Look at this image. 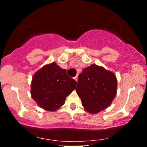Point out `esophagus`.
<instances>
[{
    "label": "esophagus",
    "instance_id": "34e87169",
    "mask_svg": "<svg viewBox=\"0 0 147 147\" xmlns=\"http://www.w3.org/2000/svg\"><path fill=\"white\" fill-rule=\"evenodd\" d=\"M74 79H75L76 82H77V80H78V77H77V76H75V77H74Z\"/></svg>",
    "mask_w": 147,
    "mask_h": 147
}]
</instances>
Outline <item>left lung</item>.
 Returning <instances> with one entry per match:
<instances>
[{
    "label": "left lung",
    "mask_w": 147,
    "mask_h": 147,
    "mask_svg": "<svg viewBox=\"0 0 147 147\" xmlns=\"http://www.w3.org/2000/svg\"><path fill=\"white\" fill-rule=\"evenodd\" d=\"M117 84L114 73L92 64L79 75L76 91L86 111L95 114L110 106L117 93Z\"/></svg>",
    "instance_id": "left-lung-1"
}]
</instances>
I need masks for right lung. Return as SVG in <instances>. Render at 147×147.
Here are the masks:
<instances>
[{
    "mask_svg": "<svg viewBox=\"0 0 147 147\" xmlns=\"http://www.w3.org/2000/svg\"><path fill=\"white\" fill-rule=\"evenodd\" d=\"M76 86L77 82L67 75L66 70L53 62L44 65L33 76L31 95L42 109L55 111L63 105Z\"/></svg>",
    "mask_w": 147,
    "mask_h": 147,
    "instance_id": "right-lung-1",
    "label": "right lung"
}]
</instances>
